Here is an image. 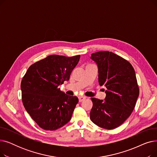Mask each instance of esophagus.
Returning <instances> with one entry per match:
<instances>
[{
	"mask_svg": "<svg viewBox=\"0 0 157 157\" xmlns=\"http://www.w3.org/2000/svg\"><path fill=\"white\" fill-rule=\"evenodd\" d=\"M79 101L81 102H82L83 101H84L85 98H86V97H84V96H79Z\"/></svg>",
	"mask_w": 157,
	"mask_h": 157,
	"instance_id": "34e87169",
	"label": "esophagus"
}]
</instances>
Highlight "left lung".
Here are the masks:
<instances>
[{
    "label": "left lung",
    "mask_w": 157,
    "mask_h": 157,
    "mask_svg": "<svg viewBox=\"0 0 157 157\" xmlns=\"http://www.w3.org/2000/svg\"><path fill=\"white\" fill-rule=\"evenodd\" d=\"M98 66V83L106 87L105 101L91 98L90 117L95 125L105 129L121 125L133 111L139 89L132 65L122 57L108 51L92 54Z\"/></svg>",
    "instance_id": "obj_1"
}]
</instances>
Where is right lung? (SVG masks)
I'll return each instance as SVG.
<instances>
[{
  "label": "right lung",
  "instance_id": "right-lung-1",
  "mask_svg": "<svg viewBox=\"0 0 157 157\" xmlns=\"http://www.w3.org/2000/svg\"><path fill=\"white\" fill-rule=\"evenodd\" d=\"M80 55H52L30 65L21 83L23 104L30 116L44 130H55L71 119L78 102L76 96L60 91L68 81Z\"/></svg>",
  "mask_w": 157,
  "mask_h": 157
}]
</instances>
